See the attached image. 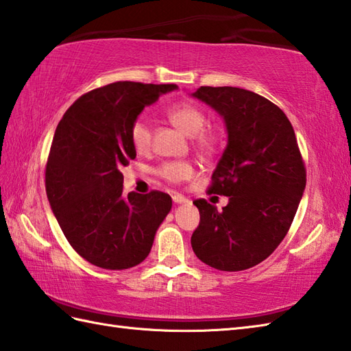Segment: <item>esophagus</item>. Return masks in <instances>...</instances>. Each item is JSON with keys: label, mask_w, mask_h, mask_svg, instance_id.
Returning a JSON list of instances; mask_svg holds the SVG:
<instances>
[{"label": "esophagus", "mask_w": 351, "mask_h": 351, "mask_svg": "<svg viewBox=\"0 0 351 351\" xmlns=\"http://www.w3.org/2000/svg\"><path fill=\"white\" fill-rule=\"evenodd\" d=\"M171 199H173V202H175L176 205H180V204H189V202H190V200H189L187 197H184L182 195H178V193H176V195L171 196Z\"/></svg>", "instance_id": "obj_1"}]
</instances>
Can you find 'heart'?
<instances>
[{
  "label": "heart",
  "mask_w": 351,
  "mask_h": 351,
  "mask_svg": "<svg viewBox=\"0 0 351 351\" xmlns=\"http://www.w3.org/2000/svg\"><path fill=\"white\" fill-rule=\"evenodd\" d=\"M166 114L169 121L176 128H180L185 136L195 137L196 145L204 151H211L217 137L211 131H205L206 116L199 107L193 104H176L167 108ZM151 125L145 117H137L131 125V141L137 151H145L151 145ZM158 175L169 182L187 181L195 175V167L189 161H171L166 162L158 169Z\"/></svg>",
  "instance_id": "1"
}]
</instances>
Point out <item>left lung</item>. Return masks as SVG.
<instances>
[{"label": "left lung", "mask_w": 351, "mask_h": 351, "mask_svg": "<svg viewBox=\"0 0 351 351\" xmlns=\"http://www.w3.org/2000/svg\"><path fill=\"white\" fill-rule=\"evenodd\" d=\"M193 98L217 111L228 132L210 193L229 197L219 211L195 200L196 256L221 271L263 263L285 238L306 187L293 125L264 96L238 87H199Z\"/></svg>", "instance_id": "1"}]
</instances>
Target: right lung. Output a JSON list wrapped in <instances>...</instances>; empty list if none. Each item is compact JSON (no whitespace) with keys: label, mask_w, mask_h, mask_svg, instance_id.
<instances>
[{"label":"right lung","mask_w":351,"mask_h":351,"mask_svg":"<svg viewBox=\"0 0 351 351\" xmlns=\"http://www.w3.org/2000/svg\"><path fill=\"white\" fill-rule=\"evenodd\" d=\"M176 84L117 81L81 96L57 125L45 185L52 214L80 256L106 270L143 263L171 210L166 193L123 195L136 158L131 125Z\"/></svg>","instance_id":"add662e5"}]
</instances>
